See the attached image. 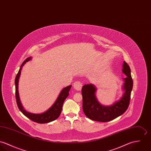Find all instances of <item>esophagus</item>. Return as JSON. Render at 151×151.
<instances>
[{"label":"esophagus","instance_id":"1","mask_svg":"<svg viewBox=\"0 0 151 151\" xmlns=\"http://www.w3.org/2000/svg\"><path fill=\"white\" fill-rule=\"evenodd\" d=\"M73 88L77 91H81L82 88V83L79 81H76L73 83Z\"/></svg>","mask_w":151,"mask_h":151}]
</instances>
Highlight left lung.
Returning <instances> with one entry per match:
<instances>
[{
  "label": "left lung",
  "mask_w": 151,
  "mask_h": 151,
  "mask_svg": "<svg viewBox=\"0 0 151 151\" xmlns=\"http://www.w3.org/2000/svg\"><path fill=\"white\" fill-rule=\"evenodd\" d=\"M122 72L127 76L123 79L124 82L122 88L124 93L119 100L111 105L105 106L99 102L96 96L97 88L93 84H86L82 87L83 110L87 117L97 122H107L126 112L129 105L133 82L130 67L125 61L123 62Z\"/></svg>",
  "instance_id": "left-lung-1"
}]
</instances>
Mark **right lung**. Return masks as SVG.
I'll list each match as a JSON object with an SVG mask.
<instances>
[{"label": "right lung", "instance_id": "1", "mask_svg": "<svg viewBox=\"0 0 151 151\" xmlns=\"http://www.w3.org/2000/svg\"><path fill=\"white\" fill-rule=\"evenodd\" d=\"M32 57L27 58L22 64L21 67L19 69V71L17 73V76L15 79V85H16V97L17 101V106L20 110V111L26 116L29 118L31 120L38 123H49L52 121L57 119L60 115L62 111V108L63 105V103L65 100L69 96V91L72 87V85L68 86L67 87L64 88L61 91L59 94L57 100L54 102V103L52 105L49 109H48L46 111L42 113V114H32L29 112H27L22 105L21 101L19 99V93H18V82L19 76L21 75V69L22 67L25 65V64L31 60Z\"/></svg>", "mask_w": 151, "mask_h": 151}]
</instances>
